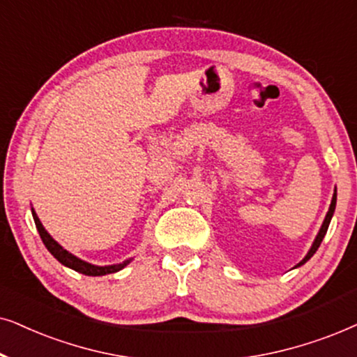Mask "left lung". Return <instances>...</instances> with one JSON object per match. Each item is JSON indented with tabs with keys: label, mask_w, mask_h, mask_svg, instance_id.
Instances as JSON below:
<instances>
[{
	"label": "left lung",
	"mask_w": 357,
	"mask_h": 357,
	"mask_svg": "<svg viewBox=\"0 0 357 357\" xmlns=\"http://www.w3.org/2000/svg\"><path fill=\"white\" fill-rule=\"evenodd\" d=\"M335 207H336V191H335V194H333V199H331L330 208H328V213H326L325 220H323V225H321V228H320V231H318V235H317V238H315V241H313V245H312V248H310V251H308V253H307V256H305V258H303V259L301 261V263H298V264H297V268H298V266H302L303 263H307V261H308V259H310L313 255H315V251L318 250V246H320V245H321V241H323V238H325V235H326L328 225H330V222H331V217H333Z\"/></svg>",
	"instance_id": "left-lung-1"
}]
</instances>
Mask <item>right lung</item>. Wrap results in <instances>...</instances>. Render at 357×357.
I'll return each mask as SVG.
<instances>
[{
  "label": "right lung",
  "mask_w": 357,
  "mask_h": 357,
  "mask_svg": "<svg viewBox=\"0 0 357 357\" xmlns=\"http://www.w3.org/2000/svg\"><path fill=\"white\" fill-rule=\"evenodd\" d=\"M32 217H34V222H36V227H37V231H39L42 241H44L45 248L50 251L52 255L55 256L56 259L60 261L61 264L66 266V268H71L75 271H78V273L82 274H86V275H104V274H112V273H117V271H121L123 266H127L130 263V259L123 261L122 264H114V266H94V264H89L86 261H82L79 258H76L68 251L61 248V246L56 243V241L52 238V236L47 234V230L42 225L39 217H37V213L32 211Z\"/></svg>",
  "instance_id": "right-lung-1"
}]
</instances>
